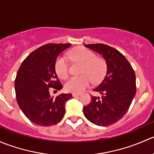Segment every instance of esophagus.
<instances>
[{
    "instance_id": "34e87169",
    "label": "esophagus",
    "mask_w": 154,
    "mask_h": 154,
    "mask_svg": "<svg viewBox=\"0 0 154 154\" xmlns=\"http://www.w3.org/2000/svg\"><path fill=\"white\" fill-rule=\"evenodd\" d=\"M79 96H81V94H75V93H74V94H72V97H79Z\"/></svg>"
}]
</instances>
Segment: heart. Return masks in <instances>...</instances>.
Here are the masks:
<instances>
[{
	"mask_svg": "<svg viewBox=\"0 0 154 154\" xmlns=\"http://www.w3.org/2000/svg\"><path fill=\"white\" fill-rule=\"evenodd\" d=\"M69 57L74 62L82 63L80 76H73L65 84V88L67 91L75 94L82 92L89 86L91 81L94 83H99L105 77L107 71V64L104 59L96 57V54L85 47H79L70 51ZM56 74L62 79H65L69 75V65L66 58L59 57L55 62Z\"/></svg>",
	"mask_w": 154,
	"mask_h": 154,
	"instance_id": "1",
	"label": "heart"
}]
</instances>
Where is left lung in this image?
Instances as JSON below:
<instances>
[{
  "label": "left lung",
  "mask_w": 154,
  "mask_h": 154,
  "mask_svg": "<svg viewBox=\"0 0 154 154\" xmlns=\"http://www.w3.org/2000/svg\"><path fill=\"white\" fill-rule=\"evenodd\" d=\"M85 47L103 55L107 72L103 82L94 91L102 97H91L83 107L87 119L97 126L112 125L125 115L136 93L135 74L124 55L105 44H90Z\"/></svg>",
  "instance_id": "obj_1"
}]
</instances>
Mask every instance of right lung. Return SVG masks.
<instances>
[{
    "label": "right lung",
    "mask_w": 154,
    "mask_h": 154,
    "mask_svg": "<svg viewBox=\"0 0 154 154\" xmlns=\"http://www.w3.org/2000/svg\"><path fill=\"white\" fill-rule=\"evenodd\" d=\"M71 44L48 43L34 50L22 62L15 79L16 100L21 110L33 124L49 127L65 115V104L72 97L62 94L54 98L49 88L60 91L63 85L56 74L55 62Z\"/></svg>",
    "instance_id": "right-lung-1"
}]
</instances>
